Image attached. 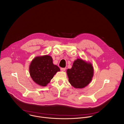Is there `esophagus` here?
I'll return each instance as SVG.
<instances>
[{"label": "esophagus", "instance_id": "34e87169", "mask_svg": "<svg viewBox=\"0 0 124 124\" xmlns=\"http://www.w3.org/2000/svg\"><path fill=\"white\" fill-rule=\"evenodd\" d=\"M66 70V68H61V70L62 71H64Z\"/></svg>", "mask_w": 124, "mask_h": 124}]
</instances>
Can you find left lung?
Instances as JSON below:
<instances>
[{
    "label": "left lung",
    "instance_id": "obj_1",
    "mask_svg": "<svg viewBox=\"0 0 124 124\" xmlns=\"http://www.w3.org/2000/svg\"><path fill=\"white\" fill-rule=\"evenodd\" d=\"M67 74L69 82L74 87L82 88L92 80L93 69L91 63L78 59L74 61L72 67L67 69Z\"/></svg>",
    "mask_w": 124,
    "mask_h": 124
}]
</instances>
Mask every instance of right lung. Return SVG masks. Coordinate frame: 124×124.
<instances>
[{"mask_svg":"<svg viewBox=\"0 0 124 124\" xmlns=\"http://www.w3.org/2000/svg\"><path fill=\"white\" fill-rule=\"evenodd\" d=\"M59 67L53 64L50 56L45 55L35 58L30 66V73L33 80L37 84L46 86L50 81Z\"/></svg>","mask_w":124,"mask_h":124,"instance_id":"1","label":"right lung"}]
</instances>
